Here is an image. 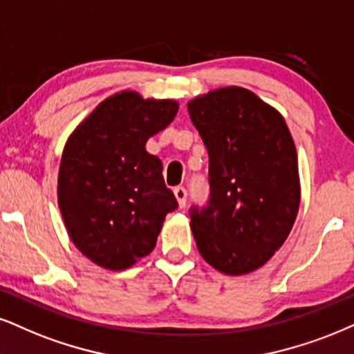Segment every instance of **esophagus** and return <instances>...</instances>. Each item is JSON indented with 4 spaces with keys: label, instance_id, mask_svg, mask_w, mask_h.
<instances>
[{
    "label": "esophagus",
    "instance_id": "34e87169",
    "mask_svg": "<svg viewBox=\"0 0 354 354\" xmlns=\"http://www.w3.org/2000/svg\"><path fill=\"white\" fill-rule=\"evenodd\" d=\"M174 195H176L178 207L184 208L187 203V190L184 189V187H176V189H174Z\"/></svg>",
    "mask_w": 354,
    "mask_h": 354
}]
</instances>
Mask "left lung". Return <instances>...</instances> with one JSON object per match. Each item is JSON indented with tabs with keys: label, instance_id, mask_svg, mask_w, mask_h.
Instances as JSON below:
<instances>
[{
	"label": "left lung",
	"instance_id": "obj_1",
	"mask_svg": "<svg viewBox=\"0 0 354 354\" xmlns=\"http://www.w3.org/2000/svg\"><path fill=\"white\" fill-rule=\"evenodd\" d=\"M208 151L210 198L190 208L208 264L241 276L264 266L289 236L300 205L297 149L281 113L241 86L187 104Z\"/></svg>",
	"mask_w": 354,
	"mask_h": 354
}]
</instances>
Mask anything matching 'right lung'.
Returning <instances> with one entry per match:
<instances>
[{
	"label": "right lung",
	"mask_w": 354,
	"mask_h": 354,
	"mask_svg": "<svg viewBox=\"0 0 354 354\" xmlns=\"http://www.w3.org/2000/svg\"><path fill=\"white\" fill-rule=\"evenodd\" d=\"M177 110L174 100L121 91L100 103L65 144L59 208L73 244L95 264L123 270L149 254L165 215L178 207L162 162L146 151Z\"/></svg>",
	"instance_id": "right-lung-1"
}]
</instances>
